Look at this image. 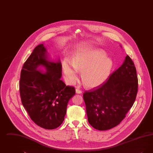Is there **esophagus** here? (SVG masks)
I'll return each mask as SVG.
<instances>
[{
	"label": "esophagus",
	"instance_id": "esophagus-1",
	"mask_svg": "<svg viewBox=\"0 0 153 153\" xmlns=\"http://www.w3.org/2000/svg\"><path fill=\"white\" fill-rule=\"evenodd\" d=\"M76 94H81V93H82V91H81V90H80V89H79V88H76Z\"/></svg>",
	"mask_w": 153,
	"mask_h": 153
}]
</instances>
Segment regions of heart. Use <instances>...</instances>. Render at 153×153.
I'll use <instances>...</instances> for the list:
<instances>
[{"label": "heart", "instance_id": "b5f03b06", "mask_svg": "<svg viewBox=\"0 0 153 153\" xmlns=\"http://www.w3.org/2000/svg\"><path fill=\"white\" fill-rule=\"evenodd\" d=\"M112 65V61L106 57L104 51L92 49L78 51L72 57V63L65 59L62 66L65 80L69 84H73L78 80L77 71H80L83 84L86 87L93 88L107 79Z\"/></svg>", "mask_w": 153, "mask_h": 153}]
</instances>
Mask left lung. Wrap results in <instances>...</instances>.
I'll return each instance as SVG.
<instances>
[{"label": "left lung", "mask_w": 153, "mask_h": 153, "mask_svg": "<svg viewBox=\"0 0 153 153\" xmlns=\"http://www.w3.org/2000/svg\"><path fill=\"white\" fill-rule=\"evenodd\" d=\"M138 87L135 66L127 56L105 82L83 94L89 123L100 131L117 126L133 105Z\"/></svg>", "instance_id": "8db88e82"}]
</instances>
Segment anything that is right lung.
I'll use <instances>...</instances> for the list:
<instances>
[{"label":"right lung","instance_id":"right-lung-1","mask_svg":"<svg viewBox=\"0 0 153 153\" xmlns=\"http://www.w3.org/2000/svg\"><path fill=\"white\" fill-rule=\"evenodd\" d=\"M43 65V74L37 68ZM62 65L48 58L43 44L36 46L24 63L19 80L21 102L31 119L48 130L62 123L69 99L75 95V88L66 86L60 80Z\"/></svg>","mask_w":153,"mask_h":153}]
</instances>
